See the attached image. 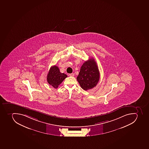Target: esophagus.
I'll list each match as a JSON object with an SVG mask.
<instances>
[{"label": "esophagus", "instance_id": "1", "mask_svg": "<svg viewBox=\"0 0 149 149\" xmlns=\"http://www.w3.org/2000/svg\"><path fill=\"white\" fill-rule=\"evenodd\" d=\"M69 75H70V76L73 77V76H74V73H72V74H70Z\"/></svg>", "mask_w": 149, "mask_h": 149}]
</instances>
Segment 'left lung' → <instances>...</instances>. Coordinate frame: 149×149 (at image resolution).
<instances>
[{
  "label": "left lung",
  "instance_id": "left-lung-1",
  "mask_svg": "<svg viewBox=\"0 0 149 149\" xmlns=\"http://www.w3.org/2000/svg\"><path fill=\"white\" fill-rule=\"evenodd\" d=\"M100 72L94 59L85 61L81 65L77 80L84 90H89L96 86L100 80Z\"/></svg>",
  "mask_w": 149,
  "mask_h": 149
}]
</instances>
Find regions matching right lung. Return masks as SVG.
I'll return each mask as SVG.
<instances>
[{
    "mask_svg": "<svg viewBox=\"0 0 149 149\" xmlns=\"http://www.w3.org/2000/svg\"><path fill=\"white\" fill-rule=\"evenodd\" d=\"M67 76L65 74L60 72L58 66L54 65L49 70L47 80L50 85L56 89Z\"/></svg>",
    "mask_w": 149,
    "mask_h": 149,
    "instance_id": "obj_1",
    "label": "right lung"
}]
</instances>
